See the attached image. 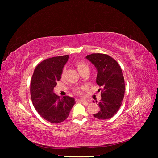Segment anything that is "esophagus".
I'll list each match as a JSON object with an SVG mask.
<instances>
[{"instance_id": "1", "label": "esophagus", "mask_w": 158, "mask_h": 158, "mask_svg": "<svg viewBox=\"0 0 158 158\" xmlns=\"http://www.w3.org/2000/svg\"><path fill=\"white\" fill-rule=\"evenodd\" d=\"M76 101L77 102H88V101H85V100H84V99H82V98H77L76 99Z\"/></svg>"}]
</instances>
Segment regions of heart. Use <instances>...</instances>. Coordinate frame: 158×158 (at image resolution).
<instances>
[{
  "label": "heart",
  "mask_w": 158,
  "mask_h": 158,
  "mask_svg": "<svg viewBox=\"0 0 158 158\" xmlns=\"http://www.w3.org/2000/svg\"><path fill=\"white\" fill-rule=\"evenodd\" d=\"M76 66L77 69V70H79V72H80V73L82 72H84L86 70H89V66L88 64L84 62V61H78L76 63ZM65 70L66 69H64L62 71V76H64V73H65ZM76 93L77 94H82V90L81 88H77L76 89Z\"/></svg>",
  "instance_id": "obj_1"
}]
</instances>
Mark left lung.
<instances>
[{"label":"left lung","mask_w":158,"mask_h":158,"mask_svg":"<svg viewBox=\"0 0 158 158\" xmlns=\"http://www.w3.org/2000/svg\"><path fill=\"white\" fill-rule=\"evenodd\" d=\"M97 69V84L102 87L100 111L94 116L98 119H109L120 107L125 94V83L120 65L105 54H92L86 57Z\"/></svg>","instance_id":"1"}]
</instances>
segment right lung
<instances>
[{
  "label": "right lung",
  "instance_id": "1",
  "mask_svg": "<svg viewBox=\"0 0 158 158\" xmlns=\"http://www.w3.org/2000/svg\"><path fill=\"white\" fill-rule=\"evenodd\" d=\"M69 55L53 57L39 63L32 74L30 92L32 102L41 117L51 123H60L68 118L74 98L56 95L53 89L61 79Z\"/></svg>",
  "mask_w": 158,
  "mask_h": 158
}]
</instances>
